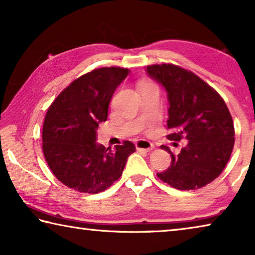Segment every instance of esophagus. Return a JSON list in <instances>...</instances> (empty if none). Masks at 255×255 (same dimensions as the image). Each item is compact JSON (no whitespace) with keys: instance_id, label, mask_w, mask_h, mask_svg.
<instances>
[{"instance_id":"1","label":"esophagus","mask_w":255,"mask_h":255,"mask_svg":"<svg viewBox=\"0 0 255 255\" xmlns=\"http://www.w3.org/2000/svg\"><path fill=\"white\" fill-rule=\"evenodd\" d=\"M135 145L138 152H143V153H148L154 148V145L150 143V141L145 140V139L137 140Z\"/></svg>"}]
</instances>
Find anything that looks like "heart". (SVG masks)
I'll use <instances>...</instances> for the list:
<instances>
[{"label": "heart", "mask_w": 255, "mask_h": 255, "mask_svg": "<svg viewBox=\"0 0 255 255\" xmlns=\"http://www.w3.org/2000/svg\"><path fill=\"white\" fill-rule=\"evenodd\" d=\"M144 85H155V84H153V83H145Z\"/></svg>", "instance_id": "heart-1"}]
</instances>
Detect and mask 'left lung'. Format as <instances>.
I'll use <instances>...</instances> for the list:
<instances>
[{"instance_id":"obj_1","label":"left lung","mask_w":255,"mask_h":255,"mask_svg":"<svg viewBox=\"0 0 255 255\" xmlns=\"http://www.w3.org/2000/svg\"><path fill=\"white\" fill-rule=\"evenodd\" d=\"M146 72L167 92V138L187 140L178 155L161 146L172 161L157 176L179 190L205 187L225 169L234 147V124L225 101L195 73L178 65L155 64Z\"/></svg>"}]
</instances>
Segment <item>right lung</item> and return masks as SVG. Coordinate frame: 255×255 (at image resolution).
<instances>
[{
  "instance_id": "add662e5",
  "label": "right lung",
  "mask_w": 255,
  "mask_h": 255,
  "mask_svg": "<svg viewBox=\"0 0 255 255\" xmlns=\"http://www.w3.org/2000/svg\"><path fill=\"white\" fill-rule=\"evenodd\" d=\"M128 68L101 67L80 76L60 92L47 111L42 152L60 182L79 192L99 193L123 174L135 145L126 140L115 148L97 143L99 124Z\"/></svg>"
}]
</instances>
